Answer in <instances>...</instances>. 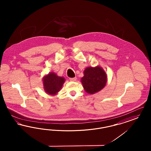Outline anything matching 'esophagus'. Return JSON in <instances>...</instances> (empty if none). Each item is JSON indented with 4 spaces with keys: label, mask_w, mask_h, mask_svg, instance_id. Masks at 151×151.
I'll return each instance as SVG.
<instances>
[{
    "label": "esophagus",
    "mask_w": 151,
    "mask_h": 151,
    "mask_svg": "<svg viewBox=\"0 0 151 151\" xmlns=\"http://www.w3.org/2000/svg\"><path fill=\"white\" fill-rule=\"evenodd\" d=\"M76 79L77 78L76 77H75V78H70V80L71 81H75L76 80Z\"/></svg>",
    "instance_id": "esophagus-1"
}]
</instances>
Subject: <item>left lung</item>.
Here are the masks:
<instances>
[{
  "mask_svg": "<svg viewBox=\"0 0 151 151\" xmlns=\"http://www.w3.org/2000/svg\"><path fill=\"white\" fill-rule=\"evenodd\" d=\"M81 78V83L85 91L88 93L93 94L101 91L105 86L107 76L100 67H87Z\"/></svg>",
  "mask_w": 151,
  "mask_h": 151,
  "instance_id": "obj_1",
  "label": "left lung"
}]
</instances>
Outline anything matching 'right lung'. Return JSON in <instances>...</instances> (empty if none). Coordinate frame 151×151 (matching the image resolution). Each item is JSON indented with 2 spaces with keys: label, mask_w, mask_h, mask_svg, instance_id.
<instances>
[{
  "label": "right lung",
  "mask_w": 151,
  "mask_h": 151,
  "mask_svg": "<svg viewBox=\"0 0 151 151\" xmlns=\"http://www.w3.org/2000/svg\"><path fill=\"white\" fill-rule=\"evenodd\" d=\"M65 81L64 78L58 76L55 73L51 72L43 78L45 91L47 93L54 95L60 91Z\"/></svg>",
  "instance_id": "add662e5"
}]
</instances>
